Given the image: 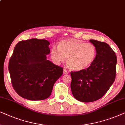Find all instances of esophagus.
I'll return each instance as SVG.
<instances>
[{
	"instance_id": "obj_1",
	"label": "esophagus",
	"mask_w": 125,
	"mask_h": 125,
	"mask_svg": "<svg viewBox=\"0 0 125 125\" xmlns=\"http://www.w3.org/2000/svg\"><path fill=\"white\" fill-rule=\"evenodd\" d=\"M63 73L64 74H69V72H68V71L67 70L64 69H63Z\"/></svg>"
}]
</instances>
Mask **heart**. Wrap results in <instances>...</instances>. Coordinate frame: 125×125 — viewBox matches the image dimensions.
Here are the masks:
<instances>
[{
  "label": "heart",
  "instance_id": "obj_1",
  "mask_svg": "<svg viewBox=\"0 0 125 125\" xmlns=\"http://www.w3.org/2000/svg\"><path fill=\"white\" fill-rule=\"evenodd\" d=\"M96 54L95 46L77 39L60 42L58 47L54 46L51 56L56 63H60L67 58V63L72 70L81 71L86 70L94 61Z\"/></svg>",
  "mask_w": 125,
  "mask_h": 125
}]
</instances>
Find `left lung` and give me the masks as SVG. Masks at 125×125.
Instances as JSON below:
<instances>
[{
  "label": "left lung",
  "mask_w": 125,
  "mask_h": 125,
  "mask_svg": "<svg viewBox=\"0 0 125 125\" xmlns=\"http://www.w3.org/2000/svg\"><path fill=\"white\" fill-rule=\"evenodd\" d=\"M96 54L87 69L71 72V90L73 96L82 102H94L102 98L114 83L117 56L105 42L91 39Z\"/></svg>",
  "instance_id": "8db88e82"
}]
</instances>
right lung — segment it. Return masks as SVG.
Here are the masks:
<instances>
[{
  "label": "right lung",
  "mask_w": 125,
  "mask_h": 125,
  "mask_svg": "<svg viewBox=\"0 0 125 125\" xmlns=\"http://www.w3.org/2000/svg\"><path fill=\"white\" fill-rule=\"evenodd\" d=\"M50 42L35 38L18 43L10 59L8 70L12 86L23 98L31 101L49 98L62 67L47 59Z\"/></svg>",
  "instance_id": "add662e5"
}]
</instances>
